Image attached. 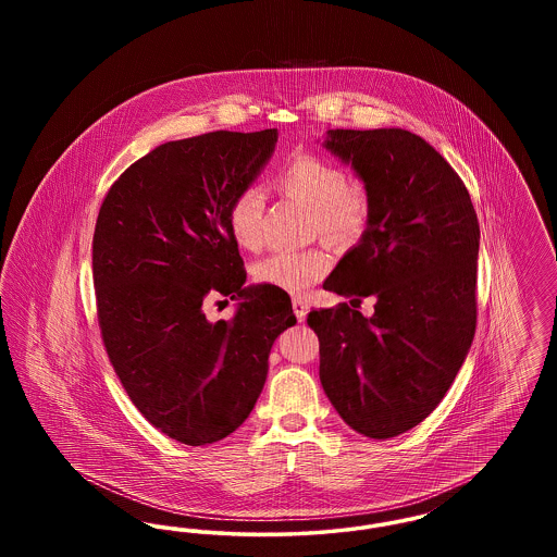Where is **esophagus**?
Instances as JSON below:
<instances>
[{"label": "esophagus", "instance_id": "obj_1", "mask_svg": "<svg viewBox=\"0 0 557 557\" xmlns=\"http://www.w3.org/2000/svg\"><path fill=\"white\" fill-rule=\"evenodd\" d=\"M292 307H294V315H296L298 321H305V319H307V313H309V302H307L305 298L296 296V298L292 300Z\"/></svg>", "mask_w": 557, "mask_h": 557}]
</instances>
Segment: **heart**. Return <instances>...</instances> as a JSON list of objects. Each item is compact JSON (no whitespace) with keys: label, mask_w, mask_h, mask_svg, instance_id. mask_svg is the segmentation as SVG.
Segmentation results:
<instances>
[{"label":"heart","mask_w":557,"mask_h":557,"mask_svg":"<svg viewBox=\"0 0 557 557\" xmlns=\"http://www.w3.org/2000/svg\"><path fill=\"white\" fill-rule=\"evenodd\" d=\"M277 191L311 211V234L330 244H350L366 234L371 219V191L363 180L319 154L300 152L275 173ZM265 198L255 187H244L227 207V227L239 248L255 250L261 244ZM332 259L323 248L273 252L252 267L255 282L286 292H302L330 271Z\"/></svg>","instance_id":"heart-1"}]
</instances>
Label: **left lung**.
Masks as SVG:
<instances>
[{
  "mask_svg": "<svg viewBox=\"0 0 557 557\" xmlns=\"http://www.w3.org/2000/svg\"><path fill=\"white\" fill-rule=\"evenodd\" d=\"M327 133L325 148L370 187L371 219L323 282L350 305L307 318L319 380L352 430L393 438L436 409L472 346L480 225L468 187L420 135ZM366 295L371 319L351 309Z\"/></svg>",
  "mask_w": 557,
  "mask_h": 557,
  "instance_id": "8db88e82",
  "label": "left lung"
}]
</instances>
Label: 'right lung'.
Wrapping results in <instances>:
<instances>
[{
    "mask_svg": "<svg viewBox=\"0 0 557 557\" xmlns=\"http://www.w3.org/2000/svg\"><path fill=\"white\" fill-rule=\"evenodd\" d=\"M277 129L212 132L135 160L98 212L91 261L108 359L139 413L173 441L211 445L250 416L288 292L244 288L227 207L271 157ZM242 297L211 324L207 297ZM227 302V300H225Z\"/></svg>",
    "mask_w": 557,
    "mask_h": 557,
    "instance_id": "right-lung-1",
    "label": "right lung"
}]
</instances>
